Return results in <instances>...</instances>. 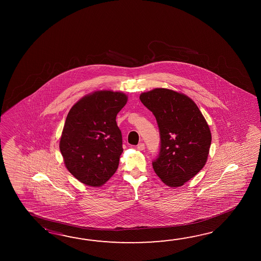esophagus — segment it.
Wrapping results in <instances>:
<instances>
[{"label": "esophagus", "mask_w": 261, "mask_h": 261, "mask_svg": "<svg viewBox=\"0 0 261 261\" xmlns=\"http://www.w3.org/2000/svg\"><path fill=\"white\" fill-rule=\"evenodd\" d=\"M144 148H145V145H144V143H140V144L137 145V149H138L139 151H143V150H144Z\"/></svg>", "instance_id": "esophagus-1"}]
</instances>
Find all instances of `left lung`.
<instances>
[{
	"mask_svg": "<svg viewBox=\"0 0 261 261\" xmlns=\"http://www.w3.org/2000/svg\"><path fill=\"white\" fill-rule=\"evenodd\" d=\"M140 100L155 116L161 133V152L153 169L168 187H181L206 164L209 125L192 99L181 92L154 89L143 92Z\"/></svg>",
	"mask_w": 261,
	"mask_h": 261,
	"instance_id": "8db88e82",
	"label": "left lung"
}]
</instances>
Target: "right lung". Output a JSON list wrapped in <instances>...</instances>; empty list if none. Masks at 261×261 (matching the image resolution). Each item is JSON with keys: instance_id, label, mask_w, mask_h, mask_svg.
I'll list each match as a JSON object with an SVG mask.
<instances>
[{"instance_id": "right-lung-1", "label": "right lung", "mask_w": 261, "mask_h": 261, "mask_svg": "<svg viewBox=\"0 0 261 261\" xmlns=\"http://www.w3.org/2000/svg\"><path fill=\"white\" fill-rule=\"evenodd\" d=\"M127 101L120 91L96 90L68 113L60 150L67 170L81 183L99 188L117 171L123 148L116 118Z\"/></svg>"}]
</instances>
